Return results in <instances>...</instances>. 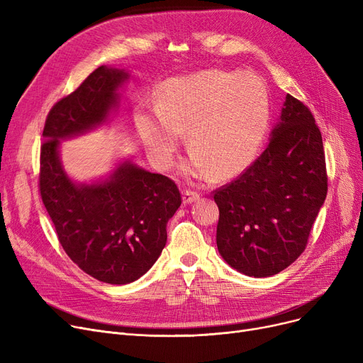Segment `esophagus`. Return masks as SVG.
<instances>
[{"mask_svg": "<svg viewBox=\"0 0 363 363\" xmlns=\"http://www.w3.org/2000/svg\"><path fill=\"white\" fill-rule=\"evenodd\" d=\"M199 197L200 196L197 193L189 191V189H184V191H182V201H184V204H191L196 200H199Z\"/></svg>", "mask_w": 363, "mask_h": 363, "instance_id": "esophagus-1", "label": "esophagus"}]
</instances>
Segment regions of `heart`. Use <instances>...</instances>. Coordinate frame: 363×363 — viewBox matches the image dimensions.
Returning a JSON list of instances; mask_svg holds the SVG:
<instances>
[{"label":"heart","instance_id":"b5f03b06","mask_svg":"<svg viewBox=\"0 0 363 363\" xmlns=\"http://www.w3.org/2000/svg\"><path fill=\"white\" fill-rule=\"evenodd\" d=\"M269 123V94L253 73L220 69L164 84L160 104L137 118L140 137L160 167L174 162L181 137L193 151L184 172L193 178H230L257 152Z\"/></svg>","mask_w":363,"mask_h":363}]
</instances>
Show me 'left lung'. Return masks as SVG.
<instances>
[{"instance_id": "obj_1", "label": "left lung", "mask_w": 363, "mask_h": 363, "mask_svg": "<svg viewBox=\"0 0 363 363\" xmlns=\"http://www.w3.org/2000/svg\"><path fill=\"white\" fill-rule=\"evenodd\" d=\"M327 181L320 130L311 110L287 94L264 151L215 193L219 255L247 277L284 271L306 249Z\"/></svg>"}]
</instances>
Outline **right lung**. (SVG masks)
Here are the masks:
<instances>
[{"mask_svg": "<svg viewBox=\"0 0 363 363\" xmlns=\"http://www.w3.org/2000/svg\"><path fill=\"white\" fill-rule=\"evenodd\" d=\"M129 79L100 66L48 113L41 147L40 189L67 256L88 275L123 285L141 278L166 245L167 220L181 206L174 181L122 159L104 178L78 182L66 172L63 140L108 126Z\"/></svg>", "mask_w": 363, "mask_h": 363, "instance_id": "add662e5", "label": "right lung"}]
</instances>
